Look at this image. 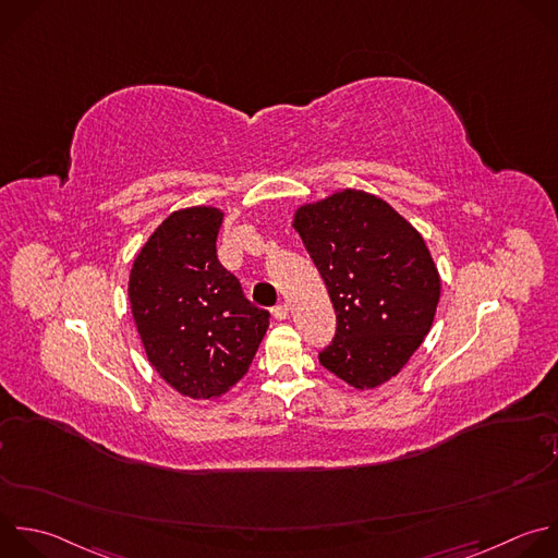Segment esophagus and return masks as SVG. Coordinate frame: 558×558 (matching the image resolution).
<instances>
[{
    "mask_svg": "<svg viewBox=\"0 0 558 558\" xmlns=\"http://www.w3.org/2000/svg\"><path fill=\"white\" fill-rule=\"evenodd\" d=\"M274 317L276 319H287L289 317V304L287 302H280L274 306Z\"/></svg>",
    "mask_w": 558,
    "mask_h": 558,
    "instance_id": "1",
    "label": "esophagus"
}]
</instances>
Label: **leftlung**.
Returning a JSON list of instances; mask_svg holds the SVG:
<instances>
[{"mask_svg": "<svg viewBox=\"0 0 558 558\" xmlns=\"http://www.w3.org/2000/svg\"><path fill=\"white\" fill-rule=\"evenodd\" d=\"M293 228L337 315L319 363L356 390L390 381L423 343L440 300L423 236L384 199L350 189L302 206Z\"/></svg>", "mask_w": 558, "mask_h": 558, "instance_id": "8db88e82", "label": "left lung"}]
</instances>
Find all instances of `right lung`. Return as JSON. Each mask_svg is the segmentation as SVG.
<instances>
[{
	"instance_id": "right-lung-1",
	"label": "right lung",
	"mask_w": 558,
	"mask_h": 558,
	"mask_svg": "<svg viewBox=\"0 0 558 558\" xmlns=\"http://www.w3.org/2000/svg\"><path fill=\"white\" fill-rule=\"evenodd\" d=\"M223 213H172L137 254L131 313L157 375L191 399L228 392L250 369L269 326L217 256Z\"/></svg>"
}]
</instances>
